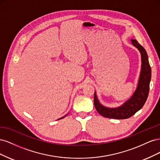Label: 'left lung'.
Returning a JSON list of instances; mask_svg holds the SVG:
<instances>
[{"instance_id": "left-lung-1", "label": "left lung", "mask_w": 160, "mask_h": 160, "mask_svg": "<svg viewBox=\"0 0 160 160\" xmlns=\"http://www.w3.org/2000/svg\"><path fill=\"white\" fill-rule=\"evenodd\" d=\"M131 41L141 54L142 67L137 88L129 99L117 108H108L103 105L99 102L96 92H95L94 105L95 109L101 115L105 118L115 119H128L141 109L148 99L152 77L148 56L144 48L139 45L136 40L132 39Z\"/></svg>"}]
</instances>
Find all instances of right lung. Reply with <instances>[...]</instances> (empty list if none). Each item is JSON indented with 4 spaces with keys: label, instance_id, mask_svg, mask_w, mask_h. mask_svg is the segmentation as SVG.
I'll list each match as a JSON object with an SVG mask.
<instances>
[{
    "label": "right lung",
    "instance_id": "right-lung-1",
    "mask_svg": "<svg viewBox=\"0 0 160 160\" xmlns=\"http://www.w3.org/2000/svg\"><path fill=\"white\" fill-rule=\"evenodd\" d=\"M65 115V116H64V117H62V118H60V119H62V118H65V116H66V115Z\"/></svg>",
    "mask_w": 160,
    "mask_h": 160
}]
</instances>
